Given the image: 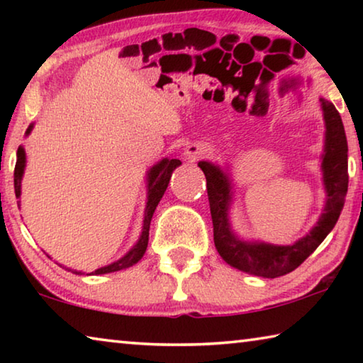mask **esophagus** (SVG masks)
<instances>
[{"label":"esophagus","instance_id":"obj_1","mask_svg":"<svg viewBox=\"0 0 363 363\" xmlns=\"http://www.w3.org/2000/svg\"><path fill=\"white\" fill-rule=\"evenodd\" d=\"M208 153H211L210 145L205 143H192L190 145H187L186 149V155L189 160H199L206 157Z\"/></svg>","mask_w":363,"mask_h":363}]
</instances>
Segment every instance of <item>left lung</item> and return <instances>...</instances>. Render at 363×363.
<instances>
[{
  "instance_id": "obj_1",
  "label": "left lung",
  "mask_w": 363,
  "mask_h": 363,
  "mask_svg": "<svg viewBox=\"0 0 363 363\" xmlns=\"http://www.w3.org/2000/svg\"><path fill=\"white\" fill-rule=\"evenodd\" d=\"M320 102L325 123H327V139H325L322 168L328 199L327 205H325V213L318 219L317 225L311 230V233H307L291 247H275V245L247 243L238 240L230 232L229 218H227L230 200L229 179L214 164L208 162L199 163L206 177L214 245H216L220 257L232 267L264 279H275L290 274L291 270L299 267L307 257L314 253L340 218L349 184L347 140L341 116L333 104L325 99H320Z\"/></svg>"
}]
</instances>
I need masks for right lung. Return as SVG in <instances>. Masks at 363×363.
<instances>
[{
	"label": "right lung",
	"mask_w": 363,
	"mask_h": 363,
	"mask_svg": "<svg viewBox=\"0 0 363 363\" xmlns=\"http://www.w3.org/2000/svg\"><path fill=\"white\" fill-rule=\"evenodd\" d=\"M30 130H32V126L27 130V134L30 133ZM179 164H181L179 160L164 158L150 169V173H149V199H147L143 235H140L139 242L136 243V247H134L125 257H121L120 261L110 264V266H107V267L97 269L91 274L97 275V274L116 272V270H121V269L133 266V264H136L140 257L144 256L147 245H149V229H150L152 216H153V213H155V208L160 203V200H162L164 190H167V187H168L171 174H173V171L179 167ZM23 168H26V152H23L22 147H19V150H17L16 168H14V190H16L17 199L21 196V181H22ZM17 205H19V201H17ZM75 274H79V272H75Z\"/></svg>",
	"instance_id": "1"
}]
</instances>
